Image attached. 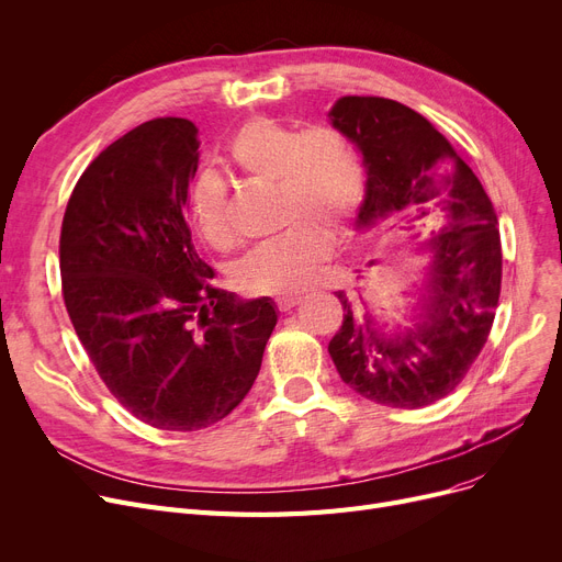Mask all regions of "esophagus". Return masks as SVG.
I'll use <instances>...</instances> for the list:
<instances>
[{
  "label": "esophagus",
  "instance_id": "1",
  "mask_svg": "<svg viewBox=\"0 0 562 562\" xmlns=\"http://www.w3.org/2000/svg\"><path fill=\"white\" fill-rule=\"evenodd\" d=\"M276 303H278L280 312H289L291 307H296L301 303V296H299V293H284V296L276 299Z\"/></svg>",
  "mask_w": 562,
  "mask_h": 562
}]
</instances>
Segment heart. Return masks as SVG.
<instances>
[{
	"mask_svg": "<svg viewBox=\"0 0 562 562\" xmlns=\"http://www.w3.org/2000/svg\"><path fill=\"white\" fill-rule=\"evenodd\" d=\"M234 166L252 180L276 187L278 225L286 227L236 261L232 280L246 293L284 296L305 289L358 216L364 175L348 138L333 127L299 132L271 117H255L229 140ZM191 218L214 248L232 244L227 189L212 170H202L189 191Z\"/></svg>",
	"mask_w": 562,
	"mask_h": 562,
	"instance_id": "1",
	"label": "heart"
}]
</instances>
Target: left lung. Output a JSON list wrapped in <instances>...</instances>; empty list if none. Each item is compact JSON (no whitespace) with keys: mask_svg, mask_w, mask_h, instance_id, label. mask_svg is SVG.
Instances as JSON below:
<instances>
[{"mask_svg":"<svg viewBox=\"0 0 562 562\" xmlns=\"http://www.w3.org/2000/svg\"><path fill=\"white\" fill-rule=\"evenodd\" d=\"M330 125L362 155L367 172L358 229L422 239V280L405 316L385 318L360 296L335 291L344 323L330 358L360 396L415 409L445 398L487 341L501 293V239L492 200L445 134L415 109L375 95H346ZM373 263V261H371Z\"/></svg>","mask_w":562,"mask_h":562,"instance_id":"left-lung-1","label":"left lung"}]
</instances>
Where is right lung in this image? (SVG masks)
Segmentation results:
<instances>
[{
  "instance_id": "obj_1",
  "label": "right lung",
  "mask_w": 562,
  "mask_h": 562,
  "mask_svg": "<svg viewBox=\"0 0 562 562\" xmlns=\"http://www.w3.org/2000/svg\"><path fill=\"white\" fill-rule=\"evenodd\" d=\"M200 161L184 117L147 121L83 170L61 227L64 301L109 392L161 430L227 417L259 373L278 307L212 284L191 241Z\"/></svg>"
}]
</instances>
